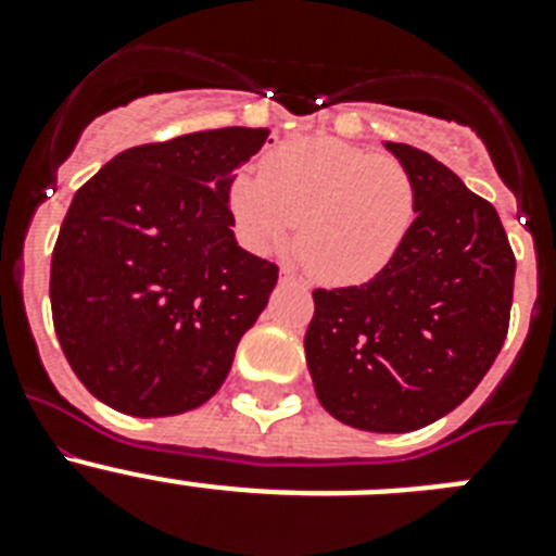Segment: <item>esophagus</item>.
<instances>
[{"label": "esophagus", "mask_w": 556, "mask_h": 556, "mask_svg": "<svg viewBox=\"0 0 556 556\" xmlns=\"http://www.w3.org/2000/svg\"><path fill=\"white\" fill-rule=\"evenodd\" d=\"M281 283H294V287H306V283H303L301 275L294 273L292 267H283V269H281Z\"/></svg>", "instance_id": "esophagus-1"}]
</instances>
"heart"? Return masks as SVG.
Wrapping results in <instances>:
<instances>
[{"mask_svg": "<svg viewBox=\"0 0 556 556\" xmlns=\"http://www.w3.org/2000/svg\"><path fill=\"white\" fill-rule=\"evenodd\" d=\"M230 211L250 248L269 253L298 233L308 273L331 287L376 278L415 223V180L401 161L317 136L278 147L258 175L230 186Z\"/></svg>", "mask_w": 556, "mask_h": 556, "instance_id": "b5f03b06", "label": "heart"}]
</instances>
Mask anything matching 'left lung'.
<instances>
[{
  "label": "left lung",
  "instance_id": "1",
  "mask_svg": "<svg viewBox=\"0 0 556 556\" xmlns=\"http://www.w3.org/2000/svg\"><path fill=\"white\" fill-rule=\"evenodd\" d=\"M415 180V223L362 287L314 289L306 365L323 409L376 434L465 401L509 328L515 255L498 214L429 152L384 141Z\"/></svg>",
  "mask_w": 556,
  "mask_h": 556
}]
</instances>
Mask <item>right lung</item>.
<instances>
[{"label":"right lung","instance_id":"add662e5","mask_svg":"<svg viewBox=\"0 0 556 556\" xmlns=\"http://www.w3.org/2000/svg\"><path fill=\"white\" fill-rule=\"evenodd\" d=\"M264 127L119 152L80 186L52 250L58 342L86 390L132 417L198 409L223 387L278 267L236 244L230 186Z\"/></svg>","mask_w":556,"mask_h":556}]
</instances>
